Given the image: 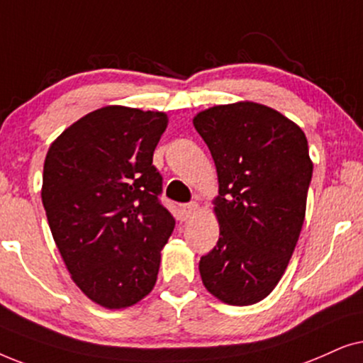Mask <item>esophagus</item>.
<instances>
[{
    "instance_id": "esophagus-1",
    "label": "esophagus",
    "mask_w": 363,
    "mask_h": 363,
    "mask_svg": "<svg viewBox=\"0 0 363 363\" xmlns=\"http://www.w3.org/2000/svg\"><path fill=\"white\" fill-rule=\"evenodd\" d=\"M199 212V204L197 202H191V204H184L182 206V214L186 217H192Z\"/></svg>"
}]
</instances>
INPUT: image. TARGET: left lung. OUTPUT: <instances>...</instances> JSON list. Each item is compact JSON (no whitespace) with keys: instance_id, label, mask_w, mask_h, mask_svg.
<instances>
[{"instance_id":"1","label":"left lung","mask_w":363,"mask_h":363,"mask_svg":"<svg viewBox=\"0 0 363 363\" xmlns=\"http://www.w3.org/2000/svg\"><path fill=\"white\" fill-rule=\"evenodd\" d=\"M214 159L219 240L201 257L204 287L229 306H252L286 272L306 219L312 159L306 134L269 106L239 101L192 119Z\"/></svg>"}]
</instances>
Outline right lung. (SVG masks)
Listing matches in <instances>:
<instances>
[{"instance_id":"1","label":"right lung","mask_w":363,"mask_h":363,"mask_svg":"<svg viewBox=\"0 0 363 363\" xmlns=\"http://www.w3.org/2000/svg\"><path fill=\"white\" fill-rule=\"evenodd\" d=\"M167 123L161 111L104 106L65 129L46 154L41 199L52 239L72 282L109 311L152 291L174 230L152 166Z\"/></svg>"}]
</instances>
